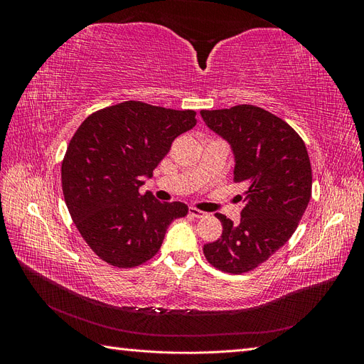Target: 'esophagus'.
I'll return each instance as SVG.
<instances>
[{"instance_id": "obj_1", "label": "esophagus", "mask_w": 364, "mask_h": 364, "mask_svg": "<svg viewBox=\"0 0 364 364\" xmlns=\"http://www.w3.org/2000/svg\"><path fill=\"white\" fill-rule=\"evenodd\" d=\"M190 214H191L193 217H196V218H203V217H206V213L200 211V209H197V208H193V206H190Z\"/></svg>"}]
</instances>
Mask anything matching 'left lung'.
I'll use <instances>...</instances> for the list:
<instances>
[{"label": "left lung", "mask_w": 364, "mask_h": 364, "mask_svg": "<svg viewBox=\"0 0 364 364\" xmlns=\"http://www.w3.org/2000/svg\"><path fill=\"white\" fill-rule=\"evenodd\" d=\"M205 124L229 142L234 181L247 191L237 225L215 214L223 232L203 246L209 264L226 273L250 272L281 249L296 230L311 197V164L302 138L261 107L238 105L200 111Z\"/></svg>", "instance_id": "left-lung-1"}]
</instances>
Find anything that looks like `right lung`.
Returning a JSON list of instances; mask_svg holds the SVG:
<instances>
[{
	"mask_svg": "<svg viewBox=\"0 0 364 364\" xmlns=\"http://www.w3.org/2000/svg\"><path fill=\"white\" fill-rule=\"evenodd\" d=\"M196 123L194 111L124 102L91 114L77 129L62 162V190L98 258L136 267L156 255L173 220L188 214L185 203H162L139 194V186Z\"/></svg>",
	"mask_w": 364,
	"mask_h": 364,
	"instance_id": "1",
	"label": "right lung"
}]
</instances>
